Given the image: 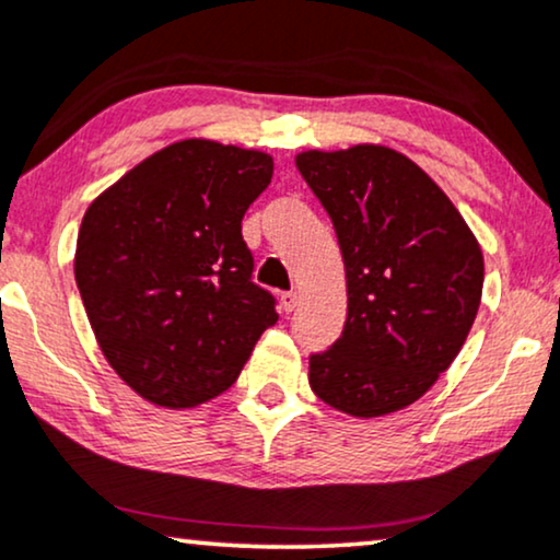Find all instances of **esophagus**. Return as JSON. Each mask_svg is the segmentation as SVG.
<instances>
[{"mask_svg":"<svg viewBox=\"0 0 560 560\" xmlns=\"http://www.w3.org/2000/svg\"><path fill=\"white\" fill-rule=\"evenodd\" d=\"M300 305V294L298 292H284L281 294V307H284V313H294Z\"/></svg>","mask_w":560,"mask_h":560,"instance_id":"obj_1","label":"esophagus"}]
</instances>
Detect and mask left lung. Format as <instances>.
Returning <instances> with one entry per match:
<instances>
[{
	"instance_id": "obj_1",
	"label": "left lung",
	"mask_w": 560,
	"mask_h": 560,
	"mask_svg": "<svg viewBox=\"0 0 560 560\" xmlns=\"http://www.w3.org/2000/svg\"><path fill=\"white\" fill-rule=\"evenodd\" d=\"M298 170L347 271V323L310 354V388L352 417L409 407L446 373L472 328L485 262L446 192L386 145L305 151Z\"/></svg>"
}]
</instances>
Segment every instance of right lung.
Returning <instances> with one entry per match:
<instances>
[{
  "mask_svg": "<svg viewBox=\"0 0 560 560\" xmlns=\"http://www.w3.org/2000/svg\"><path fill=\"white\" fill-rule=\"evenodd\" d=\"M271 174L268 153L179 140L88 206L80 298L101 352L143 399L187 409L224 394L279 320L242 240Z\"/></svg>",
  "mask_w": 560,
  "mask_h": 560,
  "instance_id": "1",
  "label": "right lung"
}]
</instances>
